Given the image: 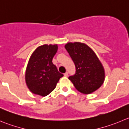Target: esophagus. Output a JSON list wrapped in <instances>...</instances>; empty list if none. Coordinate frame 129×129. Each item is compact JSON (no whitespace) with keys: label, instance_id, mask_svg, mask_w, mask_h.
I'll return each instance as SVG.
<instances>
[{"label":"esophagus","instance_id":"esophagus-1","mask_svg":"<svg viewBox=\"0 0 129 129\" xmlns=\"http://www.w3.org/2000/svg\"><path fill=\"white\" fill-rule=\"evenodd\" d=\"M64 77H67L68 76V72H66L65 73H64Z\"/></svg>","mask_w":129,"mask_h":129}]
</instances>
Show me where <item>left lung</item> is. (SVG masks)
<instances>
[{
    "label": "left lung",
    "instance_id": "8db88e82",
    "mask_svg": "<svg viewBox=\"0 0 129 129\" xmlns=\"http://www.w3.org/2000/svg\"><path fill=\"white\" fill-rule=\"evenodd\" d=\"M64 47L75 65V73L68 77L75 87L85 94L99 89L104 82L105 71L94 51L80 42L68 43Z\"/></svg>",
    "mask_w": 129,
    "mask_h": 129
}]
</instances>
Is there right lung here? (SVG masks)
I'll return each mask as SVG.
<instances>
[{"label":"right lung","instance_id":"1","mask_svg":"<svg viewBox=\"0 0 129 129\" xmlns=\"http://www.w3.org/2000/svg\"><path fill=\"white\" fill-rule=\"evenodd\" d=\"M57 51V45L39 46L31 54L26 70L25 80L30 91L41 96H46L56 88L63 76L52 63Z\"/></svg>","mask_w":129,"mask_h":129}]
</instances>
